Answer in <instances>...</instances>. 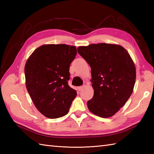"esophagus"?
Masks as SVG:
<instances>
[{
	"label": "esophagus",
	"mask_w": 154,
	"mask_h": 154,
	"mask_svg": "<svg viewBox=\"0 0 154 154\" xmlns=\"http://www.w3.org/2000/svg\"><path fill=\"white\" fill-rule=\"evenodd\" d=\"M83 87H84V86L78 87H77V89H78V91H81V90H82V89H83Z\"/></svg>",
	"instance_id": "1"
}]
</instances>
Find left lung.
Masks as SVG:
<instances>
[{
	"mask_svg": "<svg viewBox=\"0 0 154 154\" xmlns=\"http://www.w3.org/2000/svg\"><path fill=\"white\" fill-rule=\"evenodd\" d=\"M77 51L91 68L94 95L88 109L101 118L112 116L132 93L136 71L132 57L122 46L112 44L79 46Z\"/></svg>",
	"mask_w": 154,
	"mask_h": 154,
	"instance_id": "left-lung-1",
	"label": "left lung"
}]
</instances>
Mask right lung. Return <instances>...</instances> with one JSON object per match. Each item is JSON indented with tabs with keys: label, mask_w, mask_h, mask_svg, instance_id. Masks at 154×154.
<instances>
[{
	"label": "right lung",
	"mask_w": 154,
	"mask_h": 154,
	"mask_svg": "<svg viewBox=\"0 0 154 154\" xmlns=\"http://www.w3.org/2000/svg\"><path fill=\"white\" fill-rule=\"evenodd\" d=\"M76 47L66 44L42 45L25 65L26 85L35 106L45 117L57 119L68 113L77 92L68 85L70 64Z\"/></svg>",
	"instance_id": "obj_1"
}]
</instances>
